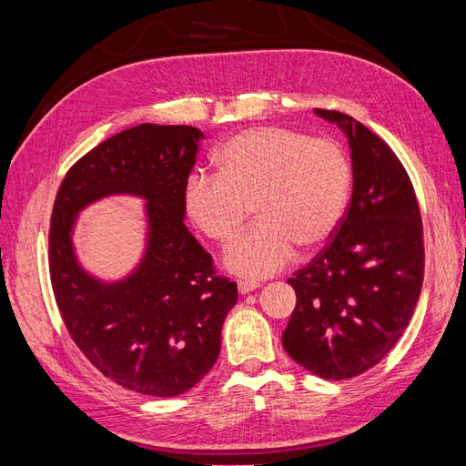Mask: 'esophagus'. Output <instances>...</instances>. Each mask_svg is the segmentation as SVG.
Returning a JSON list of instances; mask_svg holds the SVG:
<instances>
[{
    "label": "esophagus",
    "instance_id": "obj_1",
    "mask_svg": "<svg viewBox=\"0 0 466 466\" xmlns=\"http://www.w3.org/2000/svg\"><path fill=\"white\" fill-rule=\"evenodd\" d=\"M237 286H238V293H250V291H255L257 288H260V281H255V279H238L237 281Z\"/></svg>",
    "mask_w": 466,
    "mask_h": 466
}]
</instances>
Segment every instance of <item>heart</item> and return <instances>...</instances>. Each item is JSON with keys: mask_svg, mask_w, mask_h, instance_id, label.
<instances>
[{"mask_svg": "<svg viewBox=\"0 0 466 466\" xmlns=\"http://www.w3.org/2000/svg\"><path fill=\"white\" fill-rule=\"evenodd\" d=\"M351 171L330 137L264 126L233 136L218 153V173L194 171L182 202L188 219L211 241L229 243L250 206L258 221L225 252L229 270L266 278L284 268L295 245H327L344 219Z\"/></svg>", "mask_w": 466, "mask_h": 466, "instance_id": "b5f03b06", "label": "heart"}]
</instances>
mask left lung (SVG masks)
<instances>
[{"mask_svg":"<svg viewBox=\"0 0 466 466\" xmlns=\"http://www.w3.org/2000/svg\"><path fill=\"white\" fill-rule=\"evenodd\" d=\"M351 149L354 190L332 241L288 284L298 303L281 344L322 379L371 370L400 340L424 281V231L406 168L370 128L315 108Z\"/></svg>","mask_w":466,"mask_h":466,"instance_id":"1","label":"left lung"}]
</instances>
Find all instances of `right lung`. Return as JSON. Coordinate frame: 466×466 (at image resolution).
Wrapping results in <instances>:
<instances>
[{"mask_svg": "<svg viewBox=\"0 0 466 466\" xmlns=\"http://www.w3.org/2000/svg\"><path fill=\"white\" fill-rule=\"evenodd\" d=\"M204 134L192 126L139 124L98 144L69 168L50 221V279L67 332L116 385L178 397L214 368L237 284L216 274L185 225L187 178ZM112 193L147 200L148 245L137 270L101 282L76 262V214Z\"/></svg>", "mask_w": 466, "mask_h": 466, "instance_id": "obj_1", "label": "right lung"}]
</instances>
